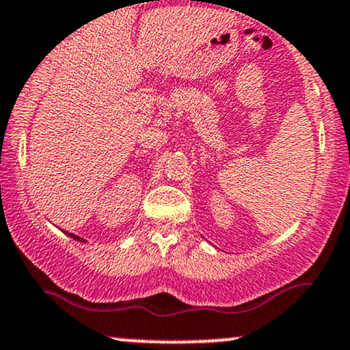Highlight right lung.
<instances>
[{
  "label": "right lung",
  "mask_w": 350,
  "mask_h": 350,
  "mask_svg": "<svg viewBox=\"0 0 350 350\" xmlns=\"http://www.w3.org/2000/svg\"><path fill=\"white\" fill-rule=\"evenodd\" d=\"M67 235L70 237V239H74V240H77V242H87V240H83L82 237H79V235H74V234H69V232H66Z\"/></svg>",
  "instance_id": "right-lung-1"
}]
</instances>
